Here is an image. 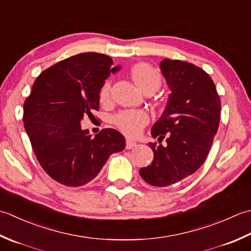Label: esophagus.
<instances>
[{
	"label": "esophagus",
	"instance_id": "1",
	"mask_svg": "<svg viewBox=\"0 0 251 251\" xmlns=\"http://www.w3.org/2000/svg\"><path fill=\"white\" fill-rule=\"evenodd\" d=\"M136 146H137V144L135 141H132L130 139L126 140V149H132V148H135Z\"/></svg>",
	"mask_w": 251,
	"mask_h": 251
}]
</instances>
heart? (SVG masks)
<instances>
[{"label": "heart", "mask_w": 251, "mask_h": 251, "mask_svg": "<svg viewBox=\"0 0 251 251\" xmlns=\"http://www.w3.org/2000/svg\"><path fill=\"white\" fill-rule=\"evenodd\" d=\"M131 78L135 85L142 92H152L158 90L161 86L160 73L149 64L140 63L131 68ZM111 99V83L105 81L103 83L100 92L99 100L101 103H107ZM113 123L123 134L128 137H137L142 128L149 123L148 113L142 110H126L122 111L113 117Z\"/></svg>", "instance_id": "heart-1"}]
</instances>
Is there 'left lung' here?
<instances>
[{
    "instance_id": "left-lung-1",
    "label": "left lung",
    "mask_w": 251,
    "mask_h": 251,
    "mask_svg": "<svg viewBox=\"0 0 251 251\" xmlns=\"http://www.w3.org/2000/svg\"><path fill=\"white\" fill-rule=\"evenodd\" d=\"M160 68L171 95L151 135L166 144L149 142L154 158L139 174L152 186L166 187L194 174L207 159L219 128L221 100L211 77L194 64L164 58Z\"/></svg>"
}]
</instances>
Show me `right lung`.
<instances>
[{"mask_svg": "<svg viewBox=\"0 0 251 251\" xmlns=\"http://www.w3.org/2000/svg\"><path fill=\"white\" fill-rule=\"evenodd\" d=\"M105 54L87 52L42 72L24 103V126L39 163L54 180L70 187L86 185L100 173L112 153L126 141L112 128L95 137L81 129L83 116L99 110V92L111 73Z\"/></svg>", "mask_w": 251, "mask_h": 251, "instance_id": "1", "label": "right lung"}]
</instances>
